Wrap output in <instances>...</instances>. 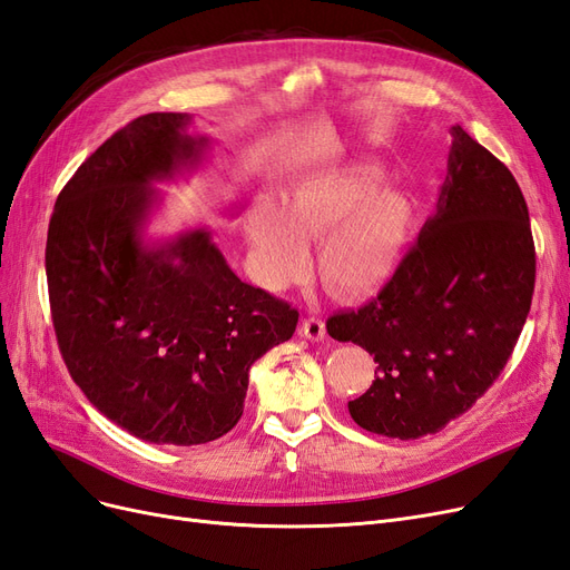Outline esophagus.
<instances>
[{"instance_id":"esophagus-1","label":"esophagus","mask_w":570,"mask_h":570,"mask_svg":"<svg viewBox=\"0 0 570 570\" xmlns=\"http://www.w3.org/2000/svg\"><path fill=\"white\" fill-rule=\"evenodd\" d=\"M301 336H305L309 341H324L326 326L320 317H305L301 324Z\"/></svg>"}]
</instances>
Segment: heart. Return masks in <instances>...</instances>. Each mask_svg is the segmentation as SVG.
<instances>
[{"label": "heart", "instance_id": "b5f03b06", "mask_svg": "<svg viewBox=\"0 0 570 570\" xmlns=\"http://www.w3.org/2000/svg\"><path fill=\"white\" fill-rule=\"evenodd\" d=\"M379 181L376 168H347L305 181L284 213H255L248 232L265 282L303 277L305 242H320L317 269L328 288L353 301L379 293L405 258L414 223L410 198Z\"/></svg>", "mask_w": 570, "mask_h": 570}]
</instances>
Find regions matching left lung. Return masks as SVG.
<instances>
[{"label":"left lung","instance_id":"8db88e82","mask_svg":"<svg viewBox=\"0 0 570 570\" xmlns=\"http://www.w3.org/2000/svg\"><path fill=\"white\" fill-rule=\"evenodd\" d=\"M435 215L395 277L326 332L374 355L370 391L347 402L355 424L414 440L471 410L513 353L535 288L525 198L502 160L454 125Z\"/></svg>","mask_w":570,"mask_h":570}]
</instances>
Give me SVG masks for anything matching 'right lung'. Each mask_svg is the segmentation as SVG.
<instances>
[{
    "label": "right lung",
    "instance_id": "add662e5",
    "mask_svg": "<svg viewBox=\"0 0 570 570\" xmlns=\"http://www.w3.org/2000/svg\"><path fill=\"white\" fill-rule=\"evenodd\" d=\"M187 114H146L91 154L61 189L47 234L59 351L80 391L146 443L204 445L244 414L250 364L296 332L298 309L244 284L189 229L146 246L154 181L208 146Z\"/></svg>",
    "mask_w": 570,
    "mask_h": 570
}]
</instances>
